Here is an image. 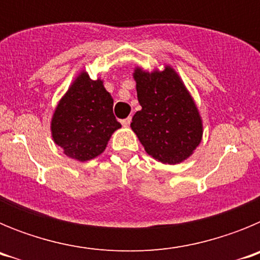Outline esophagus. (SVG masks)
I'll return each mask as SVG.
<instances>
[{"label": "esophagus", "instance_id": "esophagus-1", "mask_svg": "<svg viewBox=\"0 0 260 260\" xmlns=\"http://www.w3.org/2000/svg\"><path fill=\"white\" fill-rule=\"evenodd\" d=\"M130 122H132V117H127V118H125L121 121V123H122L123 126H128L130 125Z\"/></svg>", "mask_w": 260, "mask_h": 260}]
</instances>
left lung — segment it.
I'll use <instances>...</instances> for the list:
<instances>
[{"instance_id":"left-lung-1","label":"left lung","mask_w":260,"mask_h":260,"mask_svg":"<svg viewBox=\"0 0 260 260\" xmlns=\"http://www.w3.org/2000/svg\"><path fill=\"white\" fill-rule=\"evenodd\" d=\"M142 109L132 128L146 152L162 164H180L201 144L203 122L194 99L172 66L147 71L134 69Z\"/></svg>"}]
</instances>
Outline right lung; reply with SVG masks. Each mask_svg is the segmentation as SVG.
<instances>
[{
    "mask_svg": "<svg viewBox=\"0 0 260 260\" xmlns=\"http://www.w3.org/2000/svg\"><path fill=\"white\" fill-rule=\"evenodd\" d=\"M103 83L82 70L52 116L53 141L68 157L78 161L102 155L112 134L121 127L113 114V99Z\"/></svg>",
    "mask_w": 260,
    "mask_h": 260,
    "instance_id": "obj_1",
    "label": "right lung"
}]
</instances>
